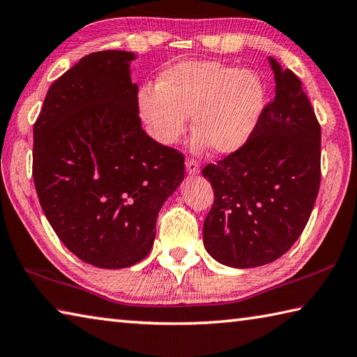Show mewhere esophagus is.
<instances>
[{
    "label": "esophagus",
    "instance_id": "esophagus-1",
    "mask_svg": "<svg viewBox=\"0 0 357 357\" xmlns=\"http://www.w3.org/2000/svg\"><path fill=\"white\" fill-rule=\"evenodd\" d=\"M185 170H187V173L190 174V176H195V174L199 173L198 162L192 160V159H185Z\"/></svg>",
    "mask_w": 357,
    "mask_h": 357
}]
</instances>
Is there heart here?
<instances>
[{
	"label": "heart",
	"instance_id": "heart-1",
	"mask_svg": "<svg viewBox=\"0 0 357 357\" xmlns=\"http://www.w3.org/2000/svg\"><path fill=\"white\" fill-rule=\"evenodd\" d=\"M267 90L256 71L215 61H185L165 70L158 87H144L137 111L150 137L170 146L185 131L192 114L193 151L209 145L228 156L251 139L265 109Z\"/></svg>",
	"mask_w": 357,
	"mask_h": 357
}]
</instances>
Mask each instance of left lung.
<instances>
[{
	"label": "left lung",
	"instance_id": "obj_1",
	"mask_svg": "<svg viewBox=\"0 0 357 357\" xmlns=\"http://www.w3.org/2000/svg\"><path fill=\"white\" fill-rule=\"evenodd\" d=\"M275 98L251 139L203 168L213 206L203 226L204 248L232 268L261 267L296 242L320 187V125L294 71L268 57Z\"/></svg>",
	"mask_w": 357,
	"mask_h": 357
}]
</instances>
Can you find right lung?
Returning a JSON list of instances; mask_svg holds the SVG:
<instances>
[{
  "label": "right lung",
  "mask_w": 357,
  "mask_h": 357,
  "mask_svg": "<svg viewBox=\"0 0 357 357\" xmlns=\"http://www.w3.org/2000/svg\"><path fill=\"white\" fill-rule=\"evenodd\" d=\"M129 51L89 54L53 82L34 125L32 176L45 217L86 264L126 268L151 251L184 158L142 129Z\"/></svg>",
  "instance_id": "add662e5"
}]
</instances>
